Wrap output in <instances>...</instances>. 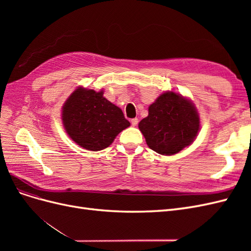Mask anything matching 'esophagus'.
Returning a JSON list of instances; mask_svg holds the SVG:
<instances>
[{"label": "esophagus", "mask_w": 251, "mask_h": 251, "mask_svg": "<svg viewBox=\"0 0 251 251\" xmlns=\"http://www.w3.org/2000/svg\"><path fill=\"white\" fill-rule=\"evenodd\" d=\"M131 124H132L133 126H137V125H138V118H133V119L131 120Z\"/></svg>", "instance_id": "1"}]
</instances>
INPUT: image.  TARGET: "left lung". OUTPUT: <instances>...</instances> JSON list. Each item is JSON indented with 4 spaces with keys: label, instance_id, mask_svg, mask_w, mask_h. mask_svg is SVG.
<instances>
[{
    "label": "left lung",
    "instance_id": "8db88e82",
    "mask_svg": "<svg viewBox=\"0 0 251 251\" xmlns=\"http://www.w3.org/2000/svg\"><path fill=\"white\" fill-rule=\"evenodd\" d=\"M138 126L150 149L171 156L195 140L200 119L191 100L175 92H165L150 105L148 117Z\"/></svg>",
    "mask_w": 251,
    "mask_h": 251
}]
</instances>
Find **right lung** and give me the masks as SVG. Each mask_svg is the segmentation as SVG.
<instances>
[{"instance_id": "right-lung-1", "label": "right lung", "mask_w": 251, "mask_h": 251, "mask_svg": "<svg viewBox=\"0 0 251 251\" xmlns=\"http://www.w3.org/2000/svg\"><path fill=\"white\" fill-rule=\"evenodd\" d=\"M62 115L70 138L94 151L108 148L121 131L130 126L121 109L103 97V91L76 89L66 100Z\"/></svg>"}]
</instances>
